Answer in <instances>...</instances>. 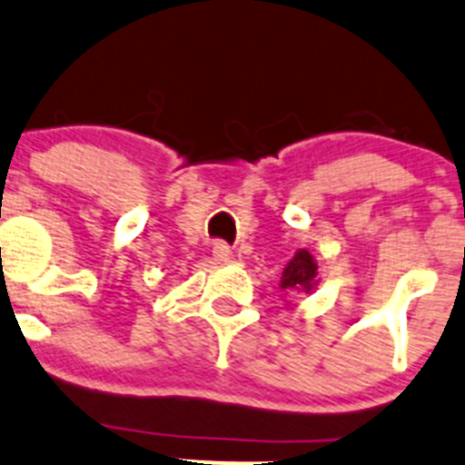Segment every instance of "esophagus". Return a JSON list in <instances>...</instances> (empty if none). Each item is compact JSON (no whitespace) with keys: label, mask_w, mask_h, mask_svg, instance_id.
I'll return each instance as SVG.
<instances>
[{"label":"esophagus","mask_w":465,"mask_h":465,"mask_svg":"<svg viewBox=\"0 0 465 465\" xmlns=\"http://www.w3.org/2000/svg\"><path fill=\"white\" fill-rule=\"evenodd\" d=\"M213 260L217 262V264H228V262H232V251H231V246H228V243H223V242L214 243V248H213Z\"/></svg>","instance_id":"obj_1"}]
</instances>
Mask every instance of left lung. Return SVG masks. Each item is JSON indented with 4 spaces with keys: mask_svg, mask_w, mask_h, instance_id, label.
I'll return each instance as SVG.
<instances>
[{
    "mask_svg": "<svg viewBox=\"0 0 465 465\" xmlns=\"http://www.w3.org/2000/svg\"><path fill=\"white\" fill-rule=\"evenodd\" d=\"M316 284H319V264L310 251L301 248L284 266L280 287L287 289L289 293H310Z\"/></svg>",
    "mask_w": 465,
    "mask_h": 465,
    "instance_id": "8db88e82",
    "label": "left lung"
}]
</instances>
